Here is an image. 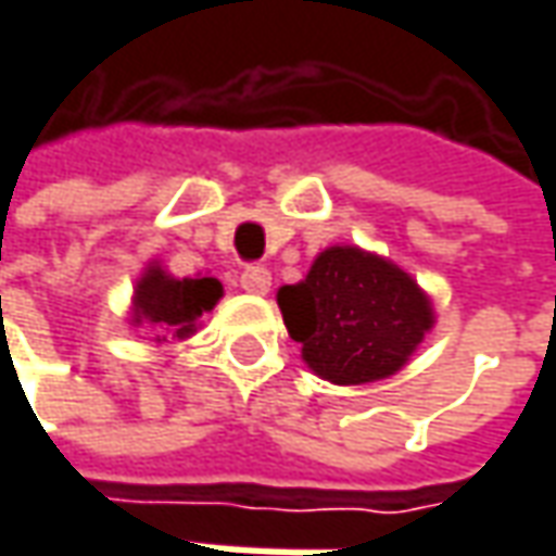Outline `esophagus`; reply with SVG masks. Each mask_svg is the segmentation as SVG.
I'll use <instances>...</instances> for the list:
<instances>
[{"mask_svg": "<svg viewBox=\"0 0 556 556\" xmlns=\"http://www.w3.org/2000/svg\"><path fill=\"white\" fill-rule=\"evenodd\" d=\"M241 288L247 293H268L271 288V275H268V268L263 266H247L241 271Z\"/></svg>", "mask_w": 556, "mask_h": 556, "instance_id": "34e87169", "label": "esophagus"}]
</instances>
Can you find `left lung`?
Segmentation results:
<instances>
[{"label": "left lung", "mask_w": 556, "mask_h": 556, "mask_svg": "<svg viewBox=\"0 0 556 556\" xmlns=\"http://www.w3.org/2000/svg\"><path fill=\"white\" fill-rule=\"evenodd\" d=\"M278 306L303 362L340 387L402 371L437 321L408 271L350 244L321 250L300 285L278 290Z\"/></svg>", "instance_id": "obj_1"}]
</instances>
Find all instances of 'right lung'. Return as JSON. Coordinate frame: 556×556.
I'll return each instance as SVG.
<instances>
[{
    "instance_id": "add662e5",
    "label": "right lung",
    "mask_w": 556,
    "mask_h": 556,
    "mask_svg": "<svg viewBox=\"0 0 556 556\" xmlns=\"http://www.w3.org/2000/svg\"><path fill=\"white\" fill-rule=\"evenodd\" d=\"M223 296L216 278H173L157 263L141 271L132 293V325H151L157 331L185 340L198 331V318L210 312ZM157 340H166L157 333Z\"/></svg>"
}]
</instances>
